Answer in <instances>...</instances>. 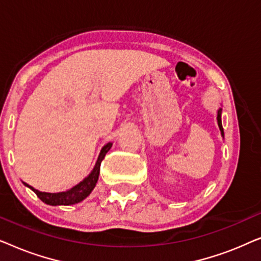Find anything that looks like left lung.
<instances>
[{
    "instance_id": "1",
    "label": "left lung",
    "mask_w": 261,
    "mask_h": 261,
    "mask_svg": "<svg viewBox=\"0 0 261 261\" xmlns=\"http://www.w3.org/2000/svg\"><path fill=\"white\" fill-rule=\"evenodd\" d=\"M221 113H222V109H219L217 110V124H219V128L221 130V135L224 137V133H223V127H222V121H221Z\"/></svg>"
}]
</instances>
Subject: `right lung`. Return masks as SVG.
Returning <instances> with one entry per match:
<instances>
[{"instance_id":"1","label":"right lung","mask_w":261,"mask_h":261,"mask_svg":"<svg viewBox=\"0 0 261 261\" xmlns=\"http://www.w3.org/2000/svg\"><path fill=\"white\" fill-rule=\"evenodd\" d=\"M112 142L105 145L99 153L97 162L95 164L94 170L91 171V173L89 174L87 178H84L80 184L74 185L73 188H71L70 190L63 191V192H57V194H51V192H42L39 191L37 189H34L27 183H23L26 187H28L31 190H33L39 198L46 204L49 205H70V204H76L83 201L84 198H87L89 195L91 194V191L94 190L96 183L98 180L99 176V167H101L102 160L105 159L107 152L112 148Z\"/></svg>"}]
</instances>
